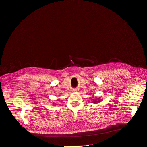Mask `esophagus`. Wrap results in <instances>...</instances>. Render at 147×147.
Listing matches in <instances>:
<instances>
[{"mask_svg":"<svg viewBox=\"0 0 147 147\" xmlns=\"http://www.w3.org/2000/svg\"><path fill=\"white\" fill-rule=\"evenodd\" d=\"M78 91V90H76V89H75V90H73V92H77Z\"/></svg>","mask_w":147,"mask_h":147,"instance_id":"1","label":"esophagus"}]
</instances>
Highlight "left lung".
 Masks as SVG:
<instances>
[{
    "mask_svg": "<svg viewBox=\"0 0 147 147\" xmlns=\"http://www.w3.org/2000/svg\"><path fill=\"white\" fill-rule=\"evenodd\" d=\"M100 98H95V100H93L92 103H98V102H100Z\"/></svg>",
    "mask_w": 147,
    "mask_h": 147,
    "instance_id": "8db88e82",
    "label": "left lung"
}]
</instances>
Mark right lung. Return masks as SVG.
Returning <instances> with one entry per match:
<instances>
[{"instance_id":"right-lung-1","label":"right lung","mask_w":147,"mask_h":147,"mask_svg":"<svg viewBox=\"0 0 147 147\" xmlns=\"http://www.w3.org/2000/svg\"><path fill=\"white\" fill-rule=\"evenodd\" d=\"M53 105H54V104H55V103H53Z\"/></svg>"}]
</instances>
